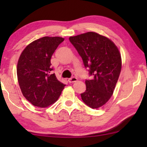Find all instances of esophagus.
<instances>
[{"label":"esophagus","mask_w":147,"mask_h":147,"mask_svg":"<svg viewBox=\"0 0 147 147\" xmlns=\"http://www.w3.org/2000/svg\"><path fill=\"white\" fill-rule=\"evenodd\" d=\"M78 80V78L76 77H74V76H73V77L70 78L68 79V82H69V83H73V82H77Z\"/></svg>","instance_id":"esophagus-1"}]
</instances>
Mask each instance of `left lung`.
<instances>
[{
  "mask_svg": "<svg viewBox=\"0 0 147 147\" xmlns=\"http://www.w3.org/2000/svg\"><path fill=\"white\" fill-rule=\"evenodd\" d=\"M89 69L92 80H86V90L81 94L82 99L92 108H98L107 102L113 94L121 71V55L113 42L94 32L70 37Z\"/></svg>",
  "mask_w": 147,
  "mask_h": 147,
  "instance_id": "8db88e82",
  "label": "left lung"
}]
</instances>
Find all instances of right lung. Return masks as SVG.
Listing matches in <instances>:
<instances>
[{
  "instance_id": "add662e5",
  "label": "right lung",
  "mask_w": 147,
  "mask_h": 147,
  "mask_svg": "<svg viewBox=\"0 0 147 147\" xmlns=\"http://www.w3.org/2000/svg\"><path fill=\"white\" fill-rule=\"evenodd\" d=\"M64 41L60 37H44L28 45L17 63L18 82L22 93L33 106L47 107L57 101L65 85L52 74L51 58L58 45Z\"/></svg>"
}]
</instances>
